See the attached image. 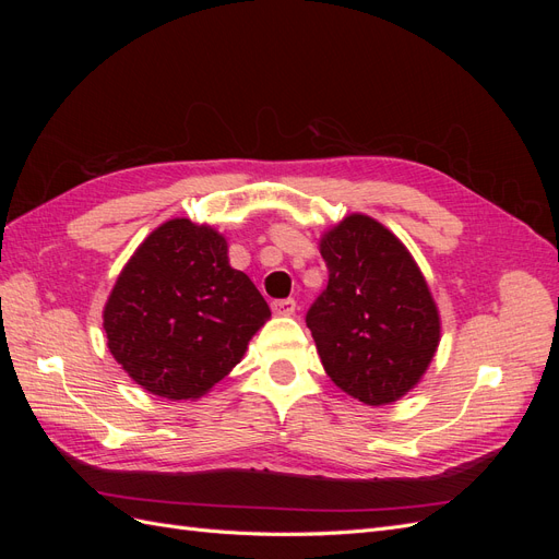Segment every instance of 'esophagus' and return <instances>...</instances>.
<instances>
[{
  "label": "esophagus",
  "instance_id": "esophagus-1",
  "mask_svg": "<svg viewBox=\"0 0 559 559\" xmlns=\"http://www.w3.org/2000/svg\"><path fill=\"white\" fill-rule=\"evenodd\" d=\"M273 312L277 317H292L296 312V300L294 298H284V300H273Z\"/></svg>",
  "mask_w": 559,
  "mask_h": 559
}]
</instances>
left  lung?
<instances>
[{
  "instance_id": "obj_1",
  "label": "left lung",
  "mask_w": 559,
  "mask_h": 559,
  "mask_svg": "<svg viewBox=\"0 0 559 559\" xmlns=\"http://www.w3.org/2000/svg\"><path fill=\"white\" fill-rule=\"evenodd\" d=\"M319 253L329 286L306 319L326 376L366 405L403 399L441 343V312L413 253L359 212L324 230Z\"/></svg>"
}]
</instances>
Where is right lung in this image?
Here are the masks:
<instances>
[{
	"label": "right lung",
	"instance_id": "add662e5",
	"mask_svg": "<svg viewBox=\"0 0 559 559\" xmlns=\"http://www.w3.org/2000/svg\"><path fill=\"white\" fill-rule=\"evenodd\" d=\"M267 319L257 286L230 265L224 235L183 216L146 235L103 310L111 357L167 401L212 392Z\"/></svg>",
	"mask_w": 559,
	"mask_h": 559
}]
</instances>
